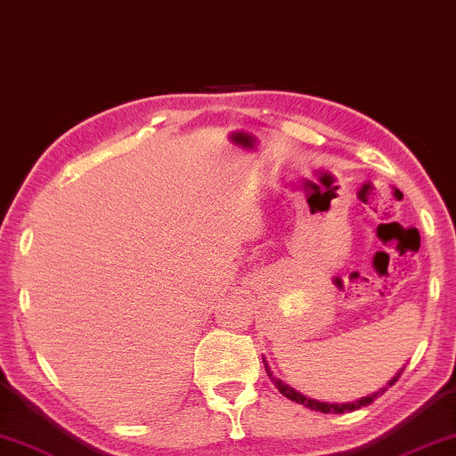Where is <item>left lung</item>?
Wrapping results in <instances>:
<instances>
[{
	"mask_svg": "<svg viewBox=\"0 0 456 456\" xmlns=\"http://www.w3.org/2000/svg\"><path fill=\"white\" fill-rule=\"evenodd\" d=\"M265 362V360H263ZM265 370H267V376L269 379L273 380V385L277 387V391H280L283 397H288L289 401H296V403H302L305 407H310V409H314V411H321V413H346V411H354V409H360V407H366V405H370L372 401L376 399V397H380L382 393L387 391L388 387H393L395 382L399 380V376H401V372H397L393 376L391 380H388V385L387 387H382L380 391H376V393H372V395H368V397H364V399H358V401H354V403H321V401H314V399H306L305 395H300V393H296L292 387H288V385H283L281 380H277V379H273V374H272V370H269V366L265 364Z\"/></svg>",
	"mask_w": 456,
	"mask_h": 456,
	"instance_id": "8db88e82",
	"label": "left lung"
}]
</instances>
